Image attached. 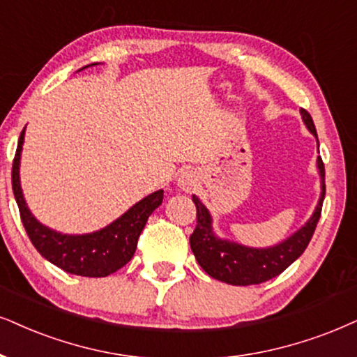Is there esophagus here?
Returning <instances> with one entry per match:
<instances>
[{"label":"esophagus","instance_id":"1","mask_svg":"<svg viewBox=\"0 0 357 357\" xmlns=\"http://www.w3.org/2000/svg\"><path fill=\"white\" fill-rule=\"evenodd\" d=\"M178 184H179V188L184 189L186 192H191L194 186H196V181H194V178L189 173H183L181 176H179Z\"/></svg>","mask_w":357,"mask_h":357}]
</instances>
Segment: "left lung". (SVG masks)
<instances>
[{"instance_id": "obj_1", "label": "left lung", "mask_w": 357, "mask_h": 357, "mask_svg": "<svg viewBox=\"0 0 357 357\" xmlns=\"http://www.w3.org/2000/svg\"><path fill=\"white\" fill-rule=\"evenodd\" d=\"M301 119H303L306 128L314 137H318L313 119H311L308 112L301 110ZM318 169L319 176H321V196H319L318 206L313 215L300 231H296L287 241L280 242L273 247H267V249H254V247H245L237 242L219 238L212 232V219L209 211L196 196H192V202L196 204L197 211V224L189 242H191L192 254L202 270L209 277L219 280V282L229 283V285L247 287L267 282V280L277 277L283 270L290 267L308 247L314 229H317L319 215H321L326 189H324V165L319 156Z\"/></svg>"}]
</instances>
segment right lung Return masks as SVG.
Wrapping results in <instances>:
<instances>
[{
    "label": "right lung",
    "mask_w": 357,
    "mask_h": 357,
    "mask_svg": "<svg viewBox=\"0 0 357 357\" xmlns=\"http://www.w3.org/2000/svg\"><path fill=\"white\" fill-rule=\"evenodd\" d=\"M22 142H24V130L21 132L20 142H17L11 181L22 225L36 250L56 267L67 273L80 275V277H107L128 264L137 250L138 237L148 218L163 202V189L137 202L121 218L100 231L82 234V236H67V234L56 232L40 224L26 206L20 183Z\"/></svg>",
    "instance_id": "add662e5"
}]
</instances>
